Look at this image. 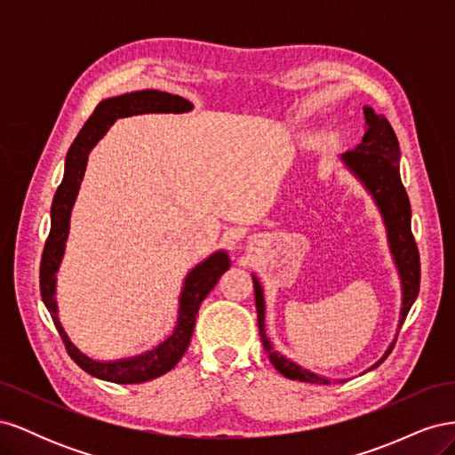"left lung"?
<instances>
[{
  "mask_svg": "<svg viewBox=\"0 0 455 455\" xmlns=\"http://www.w3.org/2000/svg\"><path fill=\"white\" fill-rule=\"evenodd\" d=\"M364 136L361 144H356L351 151L339 156V159L346 164V169L363 184L368 191V196L378 206L381 214V222L385 226V235H387L389 252L393 258V264L396 267L398 281H401V315H398L396 334L401 330L406 315L414 304L418 292H419V252L411 235V209L406 196V189L401 180V146H398L396 134L391 127V123L385 119L383 114H376L374 108L364 106ZM254 281V298H256V311H258V328L259 338L264 343V349L269 355L271 364L277 368V371L288 379L307 381V383H321L328 385L332 378H324L321 374L304 368L301 364L294 363L288 356L275 351L271 339L266 336V294L261 288L259 279L252 273ZM396 339V336H395ZM395 339L385 349L381 359L378 363L366 368V371L378 368L385 356H387L395 346ZM334 381H346V379H334Z\"/></svg>",
  "mask_w": 455,
  "mask_h": 455,
  "instance_id": "8db88e82",
  "label": "left lung"
}]
</instances>
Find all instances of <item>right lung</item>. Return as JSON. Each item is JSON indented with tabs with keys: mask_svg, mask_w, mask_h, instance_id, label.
<instances>
[{
	"mask_svg": "<svg viewBox=\"0 0 455 455\" xmlns=\"http://www.w3.org/2000/svg\"><path fill=\"white\" fill-rule=\"evenodd\" d=\"M191 109H194V104L182 99V96L156 89L109 96V99L102 100L94 108L92 116L87 119L84 129L79 131L77 139L74 140L70 149H68L62 184L59 186L51 204V231L45 243L44 256H41L39 286L41 298H44V304L52 316L54 326H57L60 338L66 343L68 353H70L77 366L84 368L92 378L127 385L144 383L167 374L182 359V355L189 346L201 301L212 291L218 279L231 266L228 251L220 249L209 258L199 261L196 267H191L184 279L180 296H178V315L171 336L154 349L144 351L140 355L123 356V359L116 361L92 359V356H89L76 346L60 323L57 304V273L66 252V241L68 235H70L72 209L76 204L81 182H84L91 149L99 144L108 129L121 117L142 114H188Z\"/></svg>",
	"mask_w": 455,
	"mask_h": 455,
	"instance_id": "add662e5",
	"label": "right lung"
}]
</instances>
